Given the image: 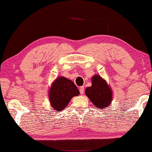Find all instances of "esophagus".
<instances>
[{
	"label": "esophagus",
	"mask_w": 152,
	"mask_h": 152,
	"mask_svg": "<svg viewBox=\"0 0 152 152\" xmlns=\"http://www.w3.org/2000/svg\"><path fill=\"white\" fill-rule=\"evenodd\" d=\"M79 90H80V94H82V95H83V94L84 93V86H80V89H79Z\"/></svg>",
	"instance_id": "34e87169"
}]
</instances>
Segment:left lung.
<instances>
[{"label":"left lung","mask_w":152,"mask_h":152,"mask_svg":"<svg viewBox=\"0 0 152 152\" xmlns=\"http://www.w3.org/2000/svg\"><path fill=\"white\" fill-rule=\"evenodd\" d=\"M91 80L92 86L86 88V95L94 105L103 110V108L109 106L112 102V88L99 75L93 76Z\"/></svg>","instance_id":"obj_1"}]
</instances>
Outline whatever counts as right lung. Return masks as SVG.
<instances>
[{
    "label": "right lung",
    "instance_id": "1",
    "mask_svg": "<svg viewBox=\"0 0 152 152\" xmlns=\"http://www.w3.org/2000/svg\"><path fill=\"white\" fill-rule=\"evenodd\" d=\"M79 94V90L73 82L64 76H60L53 83L49 89L50 105L55 110L61 112L66 108L72 97Z\"/></svg>",
    "mask_w": 152,
    "mask_h": 152
}]
</instances>
